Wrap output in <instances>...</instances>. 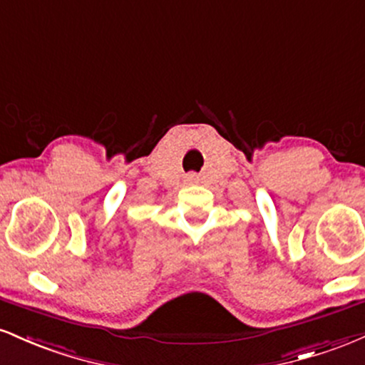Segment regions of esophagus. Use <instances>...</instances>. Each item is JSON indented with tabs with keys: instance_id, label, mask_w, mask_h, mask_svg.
<instances>
[{
	"instance_id": "34e87169",
	"label": "esophagus",
	"mask_w": 365,
	"mask_h": 365,
	"mask_svg": "<svg viewBox=\"0 0 365 365\" xmlns=\"http://www.w3.org/2000/svg\"><path fill=\"white\" fill-rule=\"evenodd\" d=\"M187 181H190V182H196V181H198V175H196V174H190V175H187Z\"/></svg>"
}]
</instances>
